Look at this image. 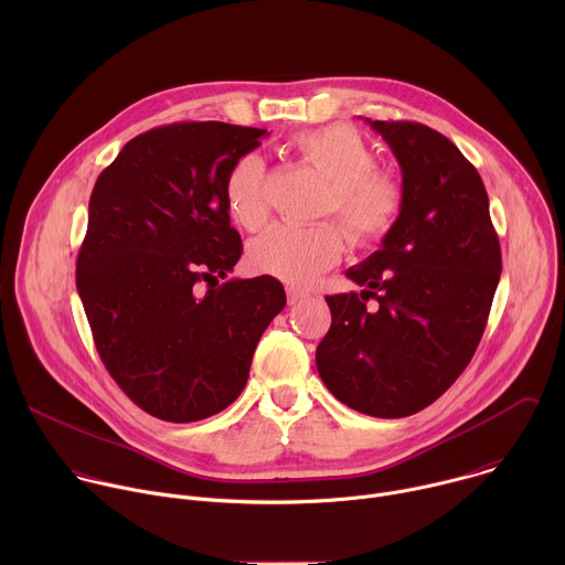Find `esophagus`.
Wrapping results in <instances>:
<instances>
[{
    "label": "esophagus",
    "mask_w": 565,
    "mask_h": 565,
    "mask_svg": "<svg viewBox=\"0 0 565 565\" xmlns=\"http://www.w3.org/2000/svg\"><path fill=\"white\" fill-rule=\"evenodd\" d=\"M286 295H288V303H299V301H303L308 297L301 288H295V286H288Z\"/></svg>",
    "instance_id": "obj_1"
}]
</instances>
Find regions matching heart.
Returning <instances> with one entry per match:
<instances>
[{
	"instance_id": "heart-1",
	"label": "heart",
	"mask_w": 565,
	"mask_h": 565,
	"mask_svg": "<svg viewBox=\"0 0 565 565\" xmlns=\"http://www.w3.org/2000/svg\"><path fill=\"white\" fill-rule=\"evenodd\" d=\"M295 153L329 185L321 214H335L358 246H377L393 232L405 205L399 183L377 170L375 149L349 125H329L292 140ZM225 205L234 223L259 230L270 214L268 170L257 153L241 156L225 177ZM344 234L333 223L312 227L275 225L248 248V264L262 275L308 286L338 264Z\"/></svg>"
}]
</instances>
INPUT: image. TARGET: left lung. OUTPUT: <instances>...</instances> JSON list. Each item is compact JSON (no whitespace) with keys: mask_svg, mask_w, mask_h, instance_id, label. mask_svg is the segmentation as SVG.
I'll return each instance as SVG.
<instances>
[{"mask_svg":"<svg viewBox=\"0 0 565 565\" xmlns=\"http://www.w3.org/2000/svg\"><path fill=\"white\" fill-rule=\"evenodd\" d=\"M402 170L405 205L380 250L331 295V329L315 362L347 407L405 418L438 399L469 364L501 279V246L476 168L436 129L369 120ZM379 299L377 311L365 299Z\"/></svg>","mask_w":565,"mask_h":565,"instance_id":"8db88e82","label":"left lung"}]
</instances>
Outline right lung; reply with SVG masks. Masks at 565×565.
<instances>
[{
	"instance_id": "right-lung-1",
	"label": "right lung",
	"mask_w": 565,
	"mask_h": 565,
	"mask_svg": "<svg viewBox=\"0 0 565 565\" xmlns=\"http://www.w3.org/2000/svg\"><path fill=\"white\" fill-rule=\"evenodd\" d=\"M264 136L216 120L156 127L94 185L77 292L107 371L153 418L196 423L230 407L286 306L270 275L218 284L244 253L225 177Z\"/></svg>"
}]
</instances>
